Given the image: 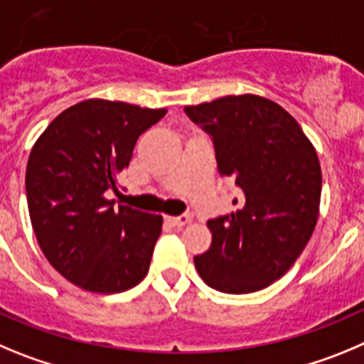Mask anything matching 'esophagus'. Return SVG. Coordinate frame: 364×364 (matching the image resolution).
<instances>
[{
  "label": "esophagus",
  "mask_w": 364,
  "mask_h": 364,
  "mask_svg": "<svg viewBox=\"0 0 364 364\" xmlns=\"http://www.w3.org/2000/svg\"><path fill=\"white\" fill-rule=\"evenodd\" d=\"M166 221L172 225V227H185V225H188L190 221H192V215L190 214H181V215H170V218H166Z\"/></svg>",
  "instance_id": "esophagus-1"
}]
</instances>
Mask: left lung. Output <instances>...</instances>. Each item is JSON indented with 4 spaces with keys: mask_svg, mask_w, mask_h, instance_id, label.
I'll return each instance as SVG.
<instances>
[{
    "mask_svg": "<svg viewBox=\"0 0 364 364\" xmlns=\"http://www.w3.org/2000/svg\"><path fill=\"white\" fill-rule=\"evenodd\" d=\"M210 134L218 170L243 192L235 210L210 219V248L198 274L225 294L263 290L283 277L312 237L319 218L321 165L303 129L276 101L255 94L188 105Z\"/></svg>",
    "mask_w": 364,
    "mask_h": 364,
    "instance_id": "8db88e82",
    "label": "left lung"
}]
</instances>
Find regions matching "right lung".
I'll use <instances>...</instances> for the list:
<instances>
[{"mask_svg":"<svg viewBox=\"0 0 364 364\" xmlns=\"http://www.w3.org/2000/svg\"><path fill=\"white\" fill-rule=\"evenodd\" d=\"M166 109L85 100L52 119L27 163L28 214L39 248L65 279L96 294L125 292L145 279L163 218L116 206L117 178L137 137Z\"/></svg>","mask_w":364,"mask_h":364,"instance_id":"obj_1","label":"right lung"}]
</instances>
